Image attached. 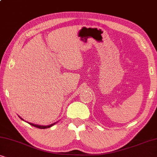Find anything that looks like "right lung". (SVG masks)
Wrapping results in <instances>:
<instances>
[{"label": "right lung", "mask_w": 157, "mask_h": 157, "mask_svg": "<svg viewBox=\"0 0 157 157\" xmlns=\"http://www.w3.org/2000/svg\"><path fill=\"white\" fill-rule=\"evenodd\" d=\"M18 117H19L22 120H23V118H21V117H20V116H18ZM57 122H55V123H53V124H50V125H46V126L35 124H33V123H30V122H28V124H30V125L33 126V127H37V128H39V129H47V128H50V127H51L52 126H53L54 124H56Z\"/></svg>", "instance_id": "obj_1"}]
</instances>
